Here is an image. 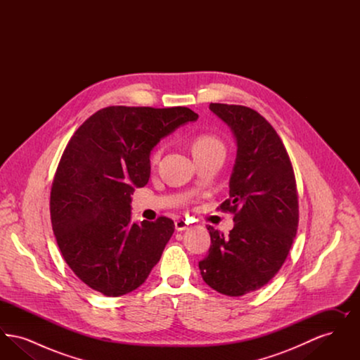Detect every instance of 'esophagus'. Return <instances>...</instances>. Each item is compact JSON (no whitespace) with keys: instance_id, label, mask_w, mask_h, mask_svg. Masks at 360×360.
<instances>
[{"instance_id":"esophagus-1","label":"esophagus","mask_w":360,"mask_h":360,"mask_svg":"<svg viewBox=\"0 0 360 360\" xmlns=\"http://www.w3.org/2000/svg\"><path fill=\"white\" fill-rule=\"evenodd\" d=\"M188 228V223L184 219H179L175 221V229L176 231H186Z\"/></svg>"}]
</instances>
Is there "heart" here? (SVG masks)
Masks as SVG:
<instances>
[{
	"label": "heart",
	"mask_w": 360,
	"mask_h": 360,
	"mask_svg": "<svg viewBox=\"0 0 360 360\" xmlns=\"http://www.w3.org/2000/svg\"><path fill=\"white\" fill-rule=\"evenodd\" d=\"M216 150L224 151L223 143L217 137L209 135V134H201V135L194 137V140L191 143L193 156L212 153ZM160 155H162V147H156L150 156V160L153 165H155L160 159Z\"/></svg>",
	"instance_id": "obj_1"
}]
</instances>
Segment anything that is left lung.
<instances>
[{"label":"left lung","mask_w":360,"mask_h":360,"mask_svg":"<svg viewBox=\"0 0 360 360\" xmlns=\"http://www.w3.org/2000/svg\"><path fill=\"white\" fill-rule=\"evenodd\" d=\"M209 109L236 139L229 198L219 206L235 214V226L228 236L206 226L212 244L198 266L213 290L240 297L267 285L289 255L298 228L297 185L281 137L257 110L226 103Z\"/></svg>","instance_id":"8db88e82"}]
</instances>
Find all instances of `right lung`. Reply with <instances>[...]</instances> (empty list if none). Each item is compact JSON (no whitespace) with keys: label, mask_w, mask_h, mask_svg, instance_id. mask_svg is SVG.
<instances>
[{"label":"right lung","mask_w":360,"mask_h":360,"mask_svg":"<svg viewBox=\"0 0 360 360\" xmlns=\"http://www.w3.org/2000/svg\"><path fill=\"white\" fill-rule=\"evenodd\" d=\"M197 119L185 106H108L70 139L52 182V231L70 269L93 290H136L159 262L174 221L131 223V194L147 185L160 139Z\"/></svg>","instance_id":"1"}]
</instances>
